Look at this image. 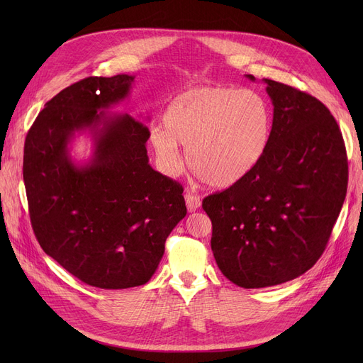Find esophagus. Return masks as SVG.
Returning <instances> with one entry per match:
<instances>
[{"instance_id":"1","label":"esophagus","mask_w":363,"mask_h":363,"mask_svg":"<svg viewBox=\"0 0 363 363\" xmlns=\"http://www.w3.org/2000/svg\"><path fill=\"white\" fill-rule=\"evenodd\" d=\"M185 203H186V208H188L189 213L196 212L197 208L201 206L200 197L196 196V194H193V193H189V191L185 193Z\"/></svg>"}]
</instances>
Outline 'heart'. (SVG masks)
<instances>
[{
	"mask_svg": "<svg viewBox=\"0 0 363 363\" xmlns=\"http://www.w3.org/2000/svg\"><path fill=\"white\" fill-rule=\"evenodd\" d=\"M163 126L150 132V143L169 174L186 162L206 185L228 188L256 169L269 147L274 111L263 94L235 86L200 85L172 99Z\"/></svg>",
	"mask_w": 363,
	"mask_h": 363,
	"instance_id": "obj_1",
	"label": "heart"
}]
</instances>
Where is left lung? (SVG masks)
Here are the masks:
<instances>
[{
    "instance_id": "8db88e82",
    "label": "left lung",
    "mask_w": 363,
    "mask_h": 363,
    "mask_svg": "<svg viewBox=\"0 0 363 363\" xmlns=\"http://www.w3.org/2000/svg\"><path fill=\"white\" fill-rule=\"evenodd\" d=\"M263 82L274 106L266 155L244 179L203 200L215 260L242 289L272 287L309 271L347 193L346 147L330 110L308 92Z\"/></svg>"
}]
</instances>
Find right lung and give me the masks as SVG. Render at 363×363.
I'll use <instances>...</instances> for the list:
<instances>
[{"instance_id": "obj_1", "label": "right lung", "mask_w": 363, "mask_h": 363, "mask_svg": "<svg viewBox=\"0 0 363 363\" xmlns=\"http://www.w3.org/2000/svg\"><path fill=\"white\" fill-rule=\"evenodd\" d=\"M133 79L91 76L65 88L25 141L23 181L38 242L73 277L104 290L148 282L166 238L186 215L182 185L148 163V128L128 113L104 111L128 99ZM85 130L94 152L78 165L68 144Z\"/></svg>"}]
</instances>
